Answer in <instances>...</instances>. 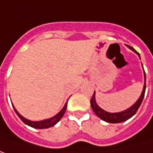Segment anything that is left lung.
<instances>
[{
  "label": "left lung",
  "mask_w": 153,
  "mask_h": 153,
  "mask_svg": "<svg viewBox=\"0 0 153 153\" xmlns=\"http://www.w3.org/2000/svg\"><path fill=\"white\" fill-rule=\"evenodd\" d=\"M129 48L132 50L134 52H136L138 56H139V53H137L136 51V50L134 48H132L131 46H128ZM140 58V56H139ZM144 69V68H143ZM144 75H145V85H144V88H143V91H142V94L140 95V97L138 98V100L132 105L131 108H127L126 110H123V111H121V112H117V113H109V112H107L103 110L102 108H101L97 103L95 102V92L94 93L92 98H91L90 104L92 107V109L94 110V112L96 114V116L98 117H100L102 120H103L107 123H123V122H125L127 121L128 119H130L132 117L137 111V109L139 108L140 105L143 102V99H144V96H145V93H146V72L144 70Z\"/></svg>",
  "instance_id": "obj_1"
}]
</instances>
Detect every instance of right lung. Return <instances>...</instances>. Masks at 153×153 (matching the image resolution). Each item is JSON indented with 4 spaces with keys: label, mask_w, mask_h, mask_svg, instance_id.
<instances>
[{
    "label": "right lung",
    "mask_w": 153,
    "mask_h": 153,
    "mask_svg": "<svg viewBox=\"0 0 153 153\" xmlns=\"http://www.w3.org/2000/svg\"><path fill=\"white\" fill-rule=\"evenodd\" d=\"M66 107H67V102L65 104L64 108H63L62 109L56 116L49 118V119L42 120V121H30V120H28V119H26L25 117H23L22 116H21L19 114V112L16 109L15 107H14V109H15L16 115L19 117V118L21 119L25 124H27V125H29V126H30L32 128H35V129H47V128L54 126L56 123H58V122L63 117V116H64V114H65V112L66 110Z\"/></svg>",
    "instance_id": "add662e5"
}]
</instances>
